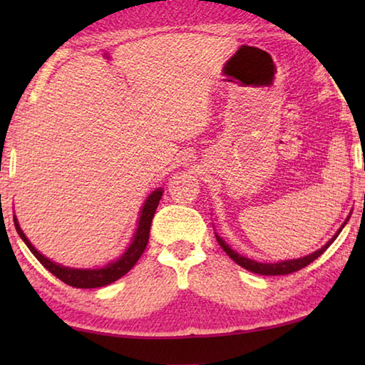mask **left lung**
Instances as JSON below:
<instances>
[{
    "instance_id": "obj_1",
    "label": "left lung",
    "mask_w": 365,
    "mask_h": 365,
    "mask_svg": "<svg viewBox=\"0 0 365 365\" xmlns=\"http://www.w3.org/2000/svg\"><path fill=\"white\" fill-rule=\"evenodd\" d=\"M349 217H351V214L348 215V217H346V220L343 222V225L338 228L336 233L333 235V237H331V238L329 240V242H327L320 250L314 251V252H311V255H307V256H304V257L288 259V261H279V262H257V261H252V259L245 257V256L240 255V252L232 250L230 246H228V245L224 242V238H220L219 235L215 233V232H214V233H215V238H217V242H219V245H220V248L224 250V251L227 252V255L233 259L235 262H237L238 265H242L243 269L250 270V272H255V274H259V275H287V274H293V272L299 270V269H302V267H306L307 264H311L312 261H316V259H317L320 255H324V251H325L327 248H329V246H330L333 242H335L336 237L339 235V232H341L343 228H344V225L348 224Z\"/></svg>"
}]
</instances>
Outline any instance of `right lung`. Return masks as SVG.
I'll use <instances>...</instances> for the list:
<instances>
[{"label":"right lung","instance_id":"1","mask_svg":"<svg viewBox=\"0 0 365 365\" xmlns=\"http://www.w3.org/2000/svg\"><path fill=\"white\" fill-rule=\"evenodd\" d=\"M163 191H164L163 188H156L150 196L146 197L143 206H141L140 217L137 222V230H135V233H133L130 245L127 246V250L122 252L120 257H117L115 261L109 262L106 265H103V267L76 269V267H66V265L54 262L49 257L43 256L41 252L29 242L26 233L22 232L16 214H14V225H16L17 233H19V237L22 238V242L27 245V248L30 251H32V255L43 264V267L48 269L54 277H58L59 280H63L64 283H67V285L76 287V288L106 287V285H109V283L119 280L120 277L125 275L127 272L130 270L135 264H137L140 256L143 255V251L148 245V240H150L151 222L154 217V212H156V209H158L160 197H163Z\"/></svg>","mask_w":365,"mask_h":365}]
</instances>
